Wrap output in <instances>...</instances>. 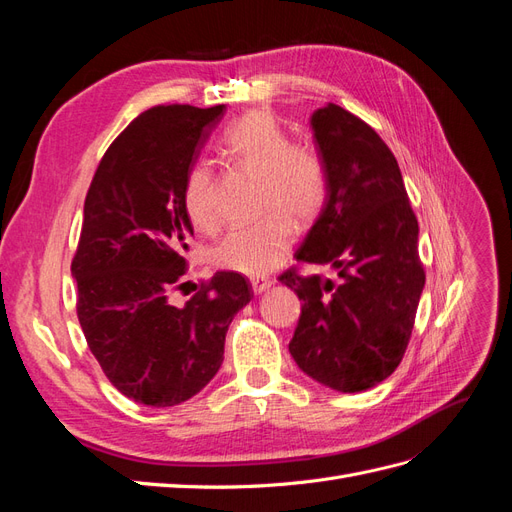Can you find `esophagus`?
<instances>
[{"instance_id":"obj_1","label":"esophagus","mask_w":512,"mask_h":512,"mask_svg":"<svg viewBox=\"0 0 512 512\" xmlns=\"http://www.w3.org/2000/svg\"><path fill=\"white\" fill-rule=\"evenodd\" d=\"M273 286V280L271 277H265V275H258V277H252V290L256 294H262L265 290H269Z\"/></svg>"}]
</instances>
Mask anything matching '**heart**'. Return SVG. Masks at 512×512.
Instances as JSON below:
<instances>
[{
  "label": "heart",
  "instance_id": "1",
  "mask_svg": "<svg viewBox=\"0 0 512 512\" xmlns=\"http://www.w3.org/2000/svg\"><path fill=\"white\" fill-rule=\"evenodd\" d=\"M222 158L262 179L260 207L265 220L232 228L211 247L218 269L262 275L290 252L297 224L312 222L327 200V175L314 151L294 147L290 134L267 111H252L230 123L220 141ZM183 205L190 222L203 232L220 226L215 177L207 164H194L183 185Z\"/></svg>",
  "mask_w": 512,
  "mask_h": 512
}]
</instances>
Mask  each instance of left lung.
I'll list each match as a JSON object with an SVG mask.
<instances>
[{
  "mask_svg": "<svg viewBox=\"0 0 512 512\" xmlns=\"http://www.w3.org/2000/svg\"><path fill=\"white\" fill-rule=\"evenodd\" d=\"M309 126L327 200L294 258L331 267L337 280L280 275L303 301L288 350L312 380L361 393L389 378L408 348L425 288L418 222L399 164L374 128L337 104L316 108Z\"/></svg>",
  "mask_w": 512,
  "mask_h": 512,
  "instance_id": "8db88e82",
  "label": "left lung"
}]
</instances>
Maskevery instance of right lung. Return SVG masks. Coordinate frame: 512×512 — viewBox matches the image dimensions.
I'll return each mask as SVG.
<instances>
[{
  "label": "right lung",
  "mask_w": 512,
  "mask_h": 512,
  "mask_svg": "<svg viewBox=\"0 0 512 512\" xmlns=\"http://www.w3.org/2000/svg\"><path fill=\"white\" fill-rule=\"evenodd\" d=\"M224 111L141 113L104 153L85 198L76 314L106 378L136 404L168 408L203 391L224 361L232 318L254 297L243 275L220 271L183 307L168 301L194 235L185 177Z\"/></svg>",
  "instance_id": "obj_1"
}]
</instances>
